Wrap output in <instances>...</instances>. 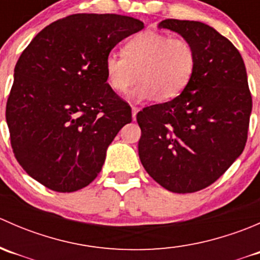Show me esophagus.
Masks as SVG:
<instances>
[{"instance_id":"1","label":"esophagus","mask_w":260,"mask_h":260,"mask_svg":"<svg viewBox=\"0 0 260 260\" xmlns=\"http://www.w3.org/2000/svg\"><path fill=\"white\" fill-rule=\"evenodd\" d=\"M137 112H138L137 107L132 106V118H133V120H136V117H137Z\"/></svg>"}]
</instances>
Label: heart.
Here are the masks:
<instances>
[{
	"label": "heart",
	"mask_w": 260,
	"mask_h": 260,
	"mask_svg": "<svg viewBox=\"0 0 260 260\" xmlns=\"http://www.w3.org/2000/svg\"><path fill=\"white\" fill-rule=\"evenodd\" d=\"M196 54L192 45L181 38L146 31L128 40L123 56L111 52L106 57L107 83L117 94H123L140 79L132 95L169 101L180 95L192 79Z\"/></svg>",
	"instance_id": "b5f03b06"
}]
</instances>
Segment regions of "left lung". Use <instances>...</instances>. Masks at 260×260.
<instances>
[{"label":"left lung","instance_id":"obj_1","mask_svg":"<svg viewBox=\"0 0 260 260\" xmlns=\"http://www.w3.org/2000/svg\"><path fill=\"white\" fill-rule=\"evenodd\" d=\"M192 45L196 67L172 101L138 112V154L149 176L171 192H196L219 179L242 154L248 138L251 95L238 49L199 21L158 23Z\"/></svg>","mask_w":260,"mask_h":260}]
</instances>
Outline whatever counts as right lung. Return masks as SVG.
I'll use <instances>...</instances> for the list:
<instances>
[{
	"mask_svg": "<svg viewBox=\"0 0 260 260\" xmlns=\"http://www.w3.org/2000/svg\"><path fill=\"white\" fill-rule=\"evenodd\" d=\"M142 21L77 14L50 23L15 67L6 106L15 157L26 174L57 192H74L103 167L107 148L132 109L107 83L104 62Z\"/></svg>",
	"mask_w": 260,
	"mask_h": 260,
	"instance_id": "obj_1",
	"label": "right lung"
}]
</instances>
